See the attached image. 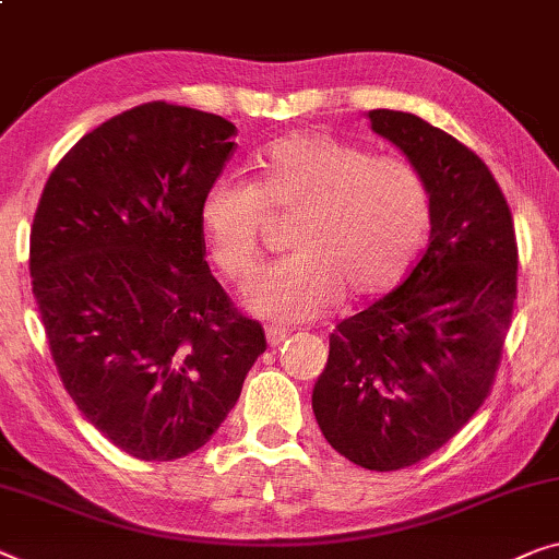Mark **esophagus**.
Segmentation results:
<instances>
[{"instance_id":"obj_1","label":"esophagus","mask_w":559,"mask_h":559,"mask_svg":"<svg viewBox=\"0 0 559 559\" xmlns=\"http://www.w3.org/2000/svg\"><path fill=\"white\" fill-rule=\"evenodd\" d=\"M289 337L287 330H280V328H266V343L270 347H280L285 340Z\"/></svg>"}]
</instances>
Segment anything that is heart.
I'll list each match as a JSON object with an SVG mask.
<instances>
[{
    "instance_id": "obj_1",
    "label": "heart",
    "mask_w": 559,
    "mask_h": 559,
    "mask_svg": "<svg viewBox=\"0 0 559 559\" xmlns=\"http://www.w3.org/2000/svg\"><path fill=\"white\" fill-rule=\"evenodd\" d=\"M293 214V257L249 287L247 302L280 322L312 320L337 302L383 295L406 277L431 224L424 176L406 158L370 156L328 131H299L257 156L254 181L219 176L199 204L209 260L247 282L266 222Z\"/></svg>"
}]
</instances>
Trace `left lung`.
<instances>
[{"label":"left lung","mask_w":559,"mask_h":559,"mask_svg":"<svg viewBox=\"0 0 559 559\" xmlns=\"http://www.w3.org/2000/svg\"><path fill=\"white\" fill-rule=\"evenodd\" d=\"M431 197V237L401 285L330 335L312 391L320 431L370 472L439 451L489 399L516 299V237L489 166L424 118L370 110Z\"/></svg>","instance_id":"obj_1"}]
</instances>
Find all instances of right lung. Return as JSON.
Masks as SVG:
<instances>
[{
	"mask_svg": "<svg viewBox=\"0 0 559 559\" xmlns=\"http://www.w3.org/2000/svg\"><path fill=\"white\" fill-rule=\"evenodd\" d=\"M234 135L214 112L135 105L64 153L32 222V295L64 391L135 459L204 447L266 350L199 229Z\"/></svg>",
	"mask_w": 559,
	"mask_h": 559,
	"instance_id": "add662e5",
	"label": "right lung"
}]
</instances>
